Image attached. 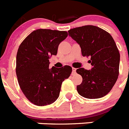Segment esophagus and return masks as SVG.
I'll use <instances>...</instances> for the list:
<instances>
[{"label":"esophagus","mask_w":129,"mask_h":129,"mask_svg":"<svg viewBox=\"0 0 129 129\" xmlns=\"http://www.w3.org/2000/svg\"><path fill=\"white\" fill-rule=\"evenodd\" d=\"M75 72H76V68H72V73H75Z\"/></svg>","instance_id":"esophagus-1"}]
</instances>
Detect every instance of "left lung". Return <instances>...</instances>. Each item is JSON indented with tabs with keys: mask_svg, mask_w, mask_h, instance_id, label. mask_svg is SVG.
I'll list each match as a JSON object with an SVG mask.
<instances>
[{
	"mask_svg": "<svg viewBox=\"0 0 129 129\" xmlns=\"http://www.w3.org/2000/svg\"><path fill=\"white\" fill-rule=\"evenodd\" d=\"M69 35L79 44L83 56L90 57L91 70L79 68L83 81L77 86L84 98L96 99L110 92L119 75L120 54L110 33L94 25H84L68 31Z\"/></svg>",
	"mask_w": 129,
	"mask_h": 129,
	"instance_id": "1",
	"label": "left lung"
}]
</instances>
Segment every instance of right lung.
I'll use <instances>...</instances> for the list:
<instances>
[{
    "label": "right lung",
    "instance_id": "obj_1",
    "mask_svg": "<svg viewBox=\"0 0 129 129\" xmlns=\"http://www.w3.org/2000/svg\"><path fill=\"white\" fill-rule=\"evenodd\" d=\"M67 31L39 29L31 32L20 44L16 55V75L21 91L28 100L39 106L58 99L61 83L72 68L65 66L49 69V59L57 54Z\"/></svg>",
    "mask_w": 129,
    "mask_h": 129
}]
</instances>
